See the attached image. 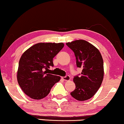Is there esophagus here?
<instances>
[{"instance_id": "esophagus-1", "label": "esophagus", "mask_w": 124, "mask_h": 124, "mask_svg": "<svg viewBox=\"0 0 124 124\" xmlns=\"http://www.w3.org/2000/svg\"><path fill=\"white\" fill-rule=\"evenodd\" d=\"M62 78L64 80V81H69V80H70V79H71L70 76L68 75H65V77H62Z\"/></svg>"}]
</instances>
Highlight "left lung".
Segmentation results:
<instances>
[{
    "instance_id": "1",
    "label": "left lung",
    "mask_w": 124,
    "mask_h": 124,
    "mask_svg": "<svg viewBox=\"0 0 124 124\" xmlns=\"http://www.w3.org/2000/svg\"><path fill=\"white\" fill-rule=\"evenodd\" d=\"M66 45L74 52L77 67L82 69L81 74L74 77L76 87L71 95L79 101L89 99L102 83L104 76L102 56L96 47L86 40H77Z\"/></svg>"
}]
</instances>
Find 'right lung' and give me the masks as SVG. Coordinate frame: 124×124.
<instances>
[{"label": "right lung", "mask_w": 124, "mask_h": 124, "mask_svg": "<svg viewBox=\"0 0 124 124\" xmlns=\"http://www.w3.org/2000/svg\"><path fill=\"white\" fill-rule=\"evenodd\" d=\"M63 47L62 43H39L23 54L18 64L17 81L23 91L31 98H44L60 81V77L45 70L53 67V58Z\"/></svg>", "instance_id": "right-lung-1"}]
</instances>
